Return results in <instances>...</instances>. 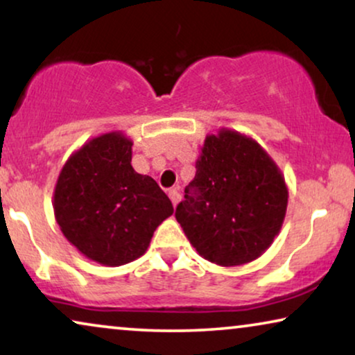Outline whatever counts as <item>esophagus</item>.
<instances>
[{
	"label": "esophagus",
	"instance_id": "esophagus-1",
	"mask_svg": "<svg viewBox=\"0 0 355 355\" xmlns=\"http://www.w3.org/2000/svg\"><path fill=\"white\" fill-rule=\"evenodd\" d=\"M168 196H169V198H171V202H173L174 207L178 205L179 200H181V196H179V192L176 191V189H173V191H169Z\"/></svg>",
	"mask_w": 355,
	"mask_h": 355
}]
</instances>
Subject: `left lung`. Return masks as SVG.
<instances>
[{"label":"left lung","instance_id":"1","mask_svg":"<svg viewBox=\"0 0 355 355\" xmlns=\"http://www.w3.org/2000/svg\"><path fill=\"white\" fill-rule=\"evenodd\" d=\"M196 168L176 220L197 254L226 268L263 255L289 198L275 159L250 135L220 128L205 137Z\"/></svg>","mask_w":355,"mask_h":355}]
</instances>
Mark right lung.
Listing matches in <instances>:
<instances>
[{
  "instance_id": "add662e5",
  "label": "right lung",
  "mask_w": 355,
  "mask_h": 355,
  "mask_svg": "<svg viewBox=\"0 0 355 355\" xmlns=\"http://www.w3.org/2000/svg\"><path fill=\"white\" fill-rule=\"evenodd\" d=\"M132 144L123 130L87 140L62 164L53 192L62 236L103 266L142 257L174 211L158 184L132 168Z\"/></svg>"
}]
</instances>
